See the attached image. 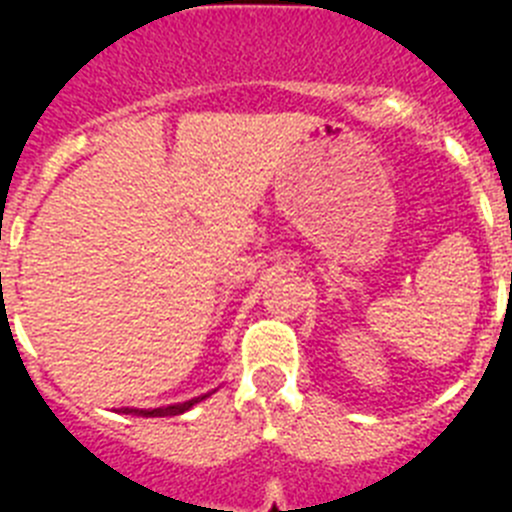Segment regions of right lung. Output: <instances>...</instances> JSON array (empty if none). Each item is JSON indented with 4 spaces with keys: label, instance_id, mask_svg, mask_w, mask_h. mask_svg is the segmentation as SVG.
I'll return each instance as SVG.
<instances>
[{
    "label": "right lung",
    "instance_id": "add662e5",
    "mask_svg": "<svg viewBox=\"0 0 512 512\" xmlns=\"http://www.w3.org/2000/svg\"><path fill=\"white\" fill-rule=\"evenodd\" d=\"M207 395L202 397H194V400L189 402H179V405H169V408H156V410H133V408H122L120 413L125 415H143V418H166V415H182L184 410H189L194 405V402L205 400Z\"/></svg>",
    "mask_w": 512,
    "mask_h": 512
}]
</instances>
